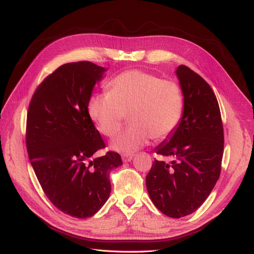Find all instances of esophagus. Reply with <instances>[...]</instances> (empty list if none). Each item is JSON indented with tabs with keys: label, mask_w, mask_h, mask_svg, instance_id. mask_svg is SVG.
Wrapping results in <instances>:
<instances>
[{
	"label": "esophagus",
	"mask_w": 254,
	"mask_h": 254,
	"mask_svg": "<svg viewBox=\"0 0 254 254\" xmlns=\"http://www.w3.org/2000/svg\"><path fill=\"white\" fill-rule=\"evenodd\" d=\"M133 158H134V155H129V154L122 155V160H124V162H129Z\"/></svg>",
	"instance_id": "1"
}]
</instances>
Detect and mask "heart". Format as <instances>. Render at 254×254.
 <instances>
[{
  "label": "heart",
  "mask_w": 254,
  "mask_h": 254,
  "mask_svg": "<svg viewBox=\"0 0 254 254\" xmlns=\"http://www.w3.org/2000/svg\"><path fill=\"white\" fill-rule=\"evenodd\" d=\"M183 113L184 94L176 81L139 69L114 77L108 94L94 95L88 102L89 117L106 137L118 132L127 115L130 126L111 143L113 150L122 154L137 152L151 138H168L178 127Z\"/></svg>",
  "instance_id": "1"
}]
</instances>
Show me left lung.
Segmentation results:
<instances>
[{
  "instance_id": "left-lung-1",
  "label": "left lung",
  "mask_w": 254,
  "mask_h": 254,
  "mask_svg": "<svg viewBox=\"0 0 254 254\" xmlns=\"http://www.w3.org/2000/svg\"><path fill=\"white\" fill-rule=\"evenodd\" d=\"M184 113L176 129L155 148L167 163L155 159L145 179L151 200L167 216L179 218L197 210L217 182L224 154V129L216 97L199 75L179 65Z\"/></svg>"
}]
</instances>
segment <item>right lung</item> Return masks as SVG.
I'll use <instances>...</instances> for the list:
<instances>
[{
	"instance_id": "add662e5",
	"label": "right lung",
	"mask_w": 254,
	"mask_h": 254,
	"mask_svg": "<svg viewBox=\"0 0 254 254\" xmlns=\"http://www.w3.org/2000/svg\"><path fill=\"white\" fill-rule=\"evenodd\" d=\"M105 71L88 61L61 65L38 86L27 113L26 146L38 181L55 207L76 218L102 208L110 172L122 165L115 152L94 156L105 144L88 102Z\"/></svg>"
}]
</instances>
